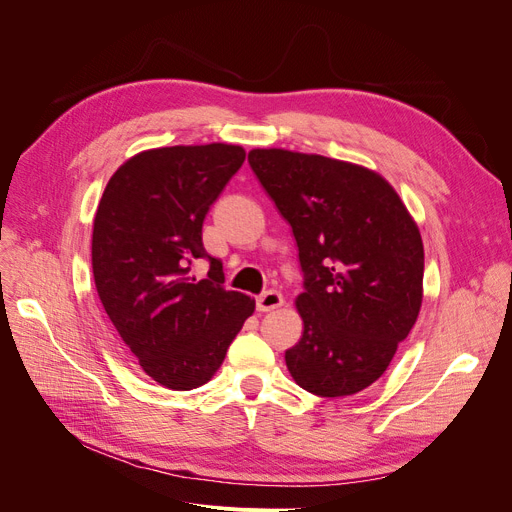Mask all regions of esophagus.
Listing matches in <instances>:
<instances>
[{"mask_svg":"<svg viewBox=\"0 0 512 512\" xmlns=\"http://www.w3.org/2000/svg\"><path fill=\"white\" fill-rule=\"evenodd\" d=\"M284 305V297L277 290H267L265 294H260L256 299V309L258 312H273V309Z\"/></svg>","mask_w":512,"mask_h":512,"instance_id":"34e87169","label":"esophagus"}]
</instances>
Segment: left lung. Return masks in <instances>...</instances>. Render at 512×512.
Returning <instances> with one entry per match:
<instances>
[{"mask_svg":"<svg viewBox=\"0 0 512 512\" xmlns=\"http://www.w3.org/2000/svg\"><path fill=\"white\" fill-rule=\"evenodd\" d=\"M247 160L292 226L305 273L290 376L320 397L367 389L421 312V230L376 170L288 149H252Z\"/></svg>","mask_w":512,"mask_h":512,"instance_id":"1","label":"left lung"}]
</instances>
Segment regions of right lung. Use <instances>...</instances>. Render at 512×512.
I'll return each mask as SVG.
<instances>
[{
  "label": "right lung",
  "mask_w": 512,
  "mask_h": 512,
  "mask_svg": "<svg viewBox=\"0 0 512 512\" xmlns=\"http://www.w3.org/2000/svg\"><path fill=\"white\" fill-rule=\"evenodd\" d=\"M245 160L241 145H175L136 153L108 179L94 218L98 297L149 378L173 391L203 386L254 314V299L224 290L222 260L207 280L203 220Z\"/></svg>",
  "instance_id": "add662e5"
}]
</instances>
